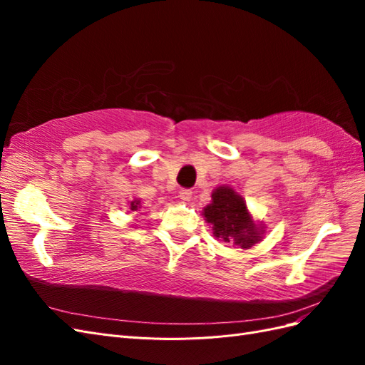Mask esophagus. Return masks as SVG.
Instances as JSON below:
<instances>
[{
    "mask_svg": "<svg viewBox=\"0 0 365 365\" xmlns=\"http://www.w3.org/2000/svg\"><path fill=\"white\" fill-rule=\"evenodd\" d=\"M192 195H193V192L189 190V189L181 190V192H180V200H182V201H190V200H192Z\"/></svg>",
    "mask_w": 365,
    "mask_h": 365,
    "instance_id": "1",
    "label": "esophagus"
}]
</instances>
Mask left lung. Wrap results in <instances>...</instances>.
<instances>
[{"label":"left lung","mask_w":365,"mask_h":365,"mask_svg":"<svg viewBox=\"0 0 365 365\" xmlns=\"http://www.w3.org/2000/svg\"><path fill=\"white\" fill-rule=\"evenodd\" d=\"M202 215L217 239L233 242L244 250L257 244L263 236V227L252 220L244 197L228 185L213 190L212 202L204 208Z\"/></svg>","instance_id":"8db88e82"}]
</instances>
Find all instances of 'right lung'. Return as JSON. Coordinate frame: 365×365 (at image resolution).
<instances>
[{"label":"right lung","instance_id":"add662e5","mask_svg":"<svg viewBox=\"0 0 365 365\" xmlns=\"http://www.w3.org/2000/svg\"><path fill=\"white\" fill-rule=\"evenodd\" d=\"M140 205H141V201L140 200H134V201L130 202V210H132V212H135V210L140 208Z\"/></svg>","mask_w":365,"mask_h":365}]
</instances>
